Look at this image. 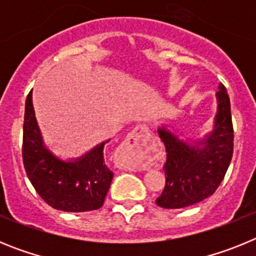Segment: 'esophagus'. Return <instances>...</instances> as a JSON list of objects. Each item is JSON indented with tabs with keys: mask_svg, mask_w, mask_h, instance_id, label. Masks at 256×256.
Here are the masks:
<instances>
[{
	"mask_svg": "<svg viewBox=\"0 0 256 256\" xmlns=\"http://www.w3.org/2000/svg\"><path fill=\"white\" fill-rule=\"evenodd\" d=\"M148 130L146 126H136L134 130L128 134L126 141L120 146V150L126 154H136L140 152L148 144Z\"/></svg>",
	"mask_w": 256,
	"mask_h": 256,
	"instance_id": "34e87169",
	"label": "esophagus"
}]
</instances>
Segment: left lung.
Masks as SVG:
<instances>
[{
    "label": "left lung",
    "mask_w": 256,
    "mask_h": 256,
    "mask_svg": "<svg viewBox=\"0 0 256 256\" xmlns=\"http://www.w3.org/2000/svg\"><path fill=\"white\" fill-rule=\"evenodd\" d=\"M218 112L214 130L195 146L178 140L160 128L166 162L164 164L165 187L156 204L165 209H180L198 204L212 196L224 178L234 154V126L227 90L219 84L216 92Z\"/></svg>",
    "instance_id": "obj_1"
}]
</instances>
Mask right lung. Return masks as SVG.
<instances>
[{"label": "right lung", "mask_w": 256, "mask_h": 256, "mask_svg": "<svg viewBox=\"0 0 256 256\" xmlns=\"http://www.w3.org/2000/svg\"><path fill=\"white\" fill-rule=\"evenodd\" d=\"M106 142L74 162L60 160L44 148L34 116L32 91L26 96L22 162L37 194L54 209L82 212L102 206L112 180V172L104 160Z\"/></svg>", "instance_id": "obj_1"}]
</instances>
